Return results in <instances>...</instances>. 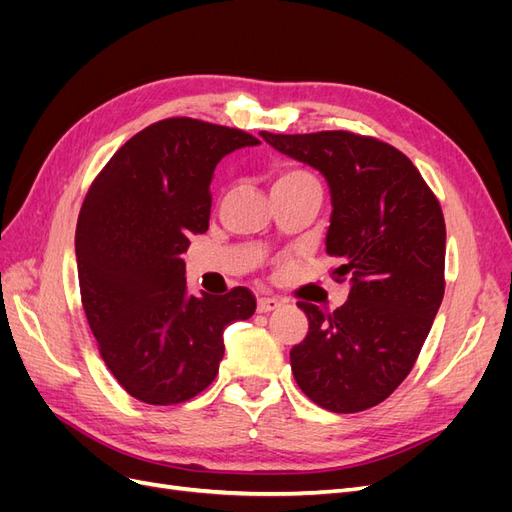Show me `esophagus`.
I'll use <instances>...</instances> for the list:
<instances>
[{"label":"esophagus","mask_w":512,"mask_h":512,"mask_svg":"<svg viewBox=\"0 0 512 512\" xmlns=\"http://www.w3.org/2000/svg\"><path fill=\"white\" fill-rule=\"evenodd\" d=\"M282 307V301L280 299H273V297H260L258 299V312L260 314H269V312H275V309Z\"/></svg>","instance_id":"1"}]
</instances>
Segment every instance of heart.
Masks as SVG:
<instances>
[{"label": "heart", "mask_w": 512, "mask_h": 512, "mask_svg": "<svg viewBox=\"0 0 512 512\" xmlns=\"http://www.w3.org/2000/svg\"><path fill=\"white\" fill-rule=\"evenodd\" d=\"M297 181H316V177L312 173H307V170L303 168H297V166H288V168H282L280 173L275 175L273 179V185H282V183H297Z\"/></svg>", "instance_id": "b5f03b06"}]
</instances>
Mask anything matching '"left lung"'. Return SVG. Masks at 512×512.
<instances>
[{
  "label": "left lung",
  "mask_w": 512,
  "mask_h": 512,
  "mask_svg": "<svg viewBox=\"0 0 512 512\" xmlns=\"http://www.w3.org/2000/svg\"><path fill=\"white\" fill-rule=\"evenodd\" d=\"M320 170L331 190L327 254L348 277L335 312L299 301L309 331L290 350L299 389L337 414L378 406L406 380L444 297L446 226L418 168L389 143L344 130L260 132Z\"/></svg>",
  "instance_id": "1"
}]
</instances>
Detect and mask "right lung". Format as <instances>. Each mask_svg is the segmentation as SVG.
<instances>
[{
  "instance_id": "right-lung-1",
  "label": "right lung",
  "mask_w": 512,
  "mask_h": 512,
  "mask_svg": "<svg viewBox=\"0 0 512 512\" xmlns=\"http://www.w3.org/2000/svg\"><path fill=\"white\" fill-rule=\"evenodd\" d=\"M260 141L190 117L151 123L91 183L76 224L81 301L98 350L134 399L175 406L218 376L224 329L256 312L239 286L188 294L183 252L209 228L213 170Z\"/></svg>"
}]
</instances>
